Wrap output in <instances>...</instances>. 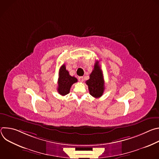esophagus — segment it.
I'll return each instance as SVG.
<instances>
[{
    "instance_id": "1",
    "label": "esophagus",
    "mask_w": 159,
    "mask_h": 159,
    "mask_svg": "<svg viewBox=\"0 0 159 159\" xmlns=\"http://www.w3.org/2000/svg\"><path fill=\"white\" fill-rule=\"evenodd\" d=\"M78 79L80 82H83L84 81V77H79Z\"/></svg>"
}]
</instances>
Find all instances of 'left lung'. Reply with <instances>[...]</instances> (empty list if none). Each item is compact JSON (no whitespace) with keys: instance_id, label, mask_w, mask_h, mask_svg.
Returning a JSON list of instances; mask_svg holds the SVG:
<instances>
[{"instance_id":"obj_1","label":"left lung","mask_w":159,"mask_h":159,"mask_svg":"<svg viewBox=\"0 0 159 159\" xmlns=\"http://www.w3.org/2000/svg\"><path fill=\"white\" fill-rule=\"evenodd\" d=\"M88 85L89 93L95 98H99L102 96L104 90V80L102 72L99 61L95 63L94 70L90 75V79L86 81Z\"/></svg>"}]
</instances>
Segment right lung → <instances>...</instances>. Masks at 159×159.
I'll list each match as a JSON object with an SVG mask.
<instances>
[{"label": "right lung", "instance_id": "1", "mask_svg": "<svg viewBox=\"0 0 159 159\" xmlns=\"http://www.w3.org/2000/svg\"><path fill=\"white\" fill-rule=\"evenodd\" d=\"M77 82V79L75 77L69 75V72L66 70L65 65L63 64L59 70L58 88V93L61 96H65L70 93L72 85Z\"/></svg>", "mask_w": 159, "mask_h": 159}]
</instances>
